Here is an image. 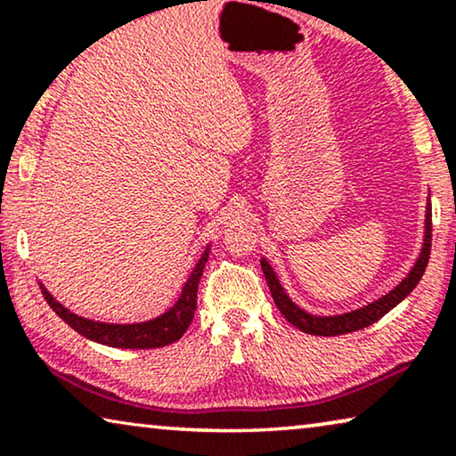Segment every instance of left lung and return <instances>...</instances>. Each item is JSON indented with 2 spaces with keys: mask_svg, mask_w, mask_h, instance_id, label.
<instances>
[{
  "mask_svg": "<svg viewBox=\"0 0 456 456\" xmlns=\"http://www.w3.org/2000/svg\"><path fill=\"white\" fill-rule=\"evenodd\" d=\"M429 249H432V208L428 207L426 240H423V249H421L418 262H415L413 271L401 281L399 287H395L393 291L387 293L378 301H374V304L365 305V307H362V310L341 314V316H329V318L312 316V314L299 310V307L295 305L289 297H287L283 287H281V283H279L277 274H274V271L268 266V262L265 258L260 260V266H262V273H265V277H266L268 289H271L274 304H277L279 312L287 318V322L297 326L299 330L307 332V335L337 337V335H347V332H354V330H362V329H365V326L378 322L384 314H388L396 304H401V301L415 289V285L419 283L423 273H426V266L429 260Z\"/></svg>",
  "mask_w": 456,
  "mask_h": 456,
  "instance_id": "8db88e82",
  "label": "left lung"
}]
</instances>
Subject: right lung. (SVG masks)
Segmentation results:
<instances>
[{
  "mask_svg": "<svg viewBox=\"0 0 456 456\" xmlns=\"http://www.w3.org/2000/svg\"><path fill=\"white\" fill-rule=\"evenodd\" d=\"M207 260H208V248L207 252L202 254V258L198 260L194 273L190 274L188 283L183 285V291L179 295L177 304L173 305L169 312H165L163 316L149 320V322H140V324H102V322H94V320L80 318L69 312L68 307H63L60 301H55L53 295L45 289L43 285L41 289H43L45 299H47V304L53 307L57 316H60L68 326H72L76 332H80L82 337L102 345H109V347L157 349V347H165V345L179 341V338L183 337V332L188 330L191 320H194L198 283H200Z\"/></svg>",
  "mask_w": 456,
  "mask_h": 456,
  "instance_id": "1",
  "label": "right lung"
}]
</instances>
